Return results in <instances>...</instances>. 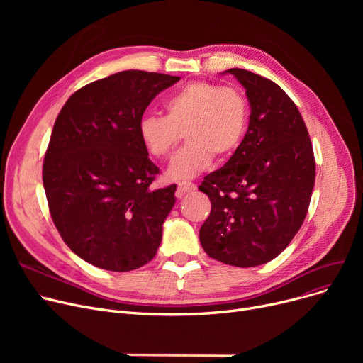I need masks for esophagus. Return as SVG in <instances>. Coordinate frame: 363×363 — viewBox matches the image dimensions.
<instances>
[{"label": "esophagus", "instance_id": "34e87169", "mask_svg": "<svg viewBox=\"0 0 363 363\" xmlns=\"http://www.w3.org/2000/svg\"><path fill=\"white\" fill-rule=\"evenodd\" d=\"M196 188H197V185L193 184V182H179V184H178V191H177V194H178V197H182L184 194L193 193Z\"/></svg>", "mask_w": 363, "mask_h": 363}]
</instances>
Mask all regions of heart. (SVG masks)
I'll return each instance as SVG.
<instances>
[{"mask_svg":"<svg viewBox=\"0 0 363 363\" xmlns=\"http://www.w3.org/2000/svg\"><path fill=\"white\" fill-rule=\"evenodd\" d=\"M166 116L147 114L138 123V135L148 155H172L182 133L188 145L167 167L174 181H188L211 166L213 156L228 159L241 147L250 121L245 94L216 82H189L164 101Z\"/></svg>","mask_w":363,"mask_h":363,"instance_id":"obj_1","label":"heart"}]
</instances>
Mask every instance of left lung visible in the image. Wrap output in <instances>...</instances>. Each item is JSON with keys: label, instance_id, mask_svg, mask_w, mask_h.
Returning <instances> with one entry per match:
<instances>
[{"label": "left lung", "instance_id": "8db88e82", "mask_svg": "<svg viewBox=\"0 0 363 363\" xmlns=\"http://www.w3.org/2000/svg\"><path fill=\"white\" fill-rule=\"evenodd\" d=\"M225 73L245 88L252 111L241 147L199 186L212 203L200 242L222 263L252 268L275 259L300 230L315 157L297 106L275 82L244 69Z\"/></svg>", "mask_w": 363, "mask_h": 363}]
</instances>
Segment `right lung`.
I'll list each match as a JSON object with an SVG mask.
<instances>
[{
  "mask_svg": "<svg viewBox=\"0 0 363 363\" xmlns=\"http://www.w3.org/2000/svg\"><path fill=\"white\" fill-rule=\"evenodd\" d=\"M179 76L125 70L72 94L43 166L50 213L69 249L97 268L128 272L156 256L177 185L151 189L159 167L138 123Z\"/></svg>",
  "mask_w": 363,
  "mask_h": 363,
  "instance_id": "add662e5",
  "label": "right lung"
}]
</instances>
